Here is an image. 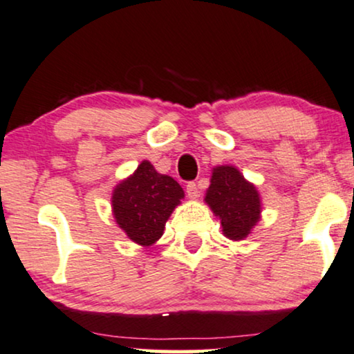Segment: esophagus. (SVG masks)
<instances>
[{"label":"esophagus","instance_id":"obj_1","mask_svg":"<svg viewBox=\"0 0 354 354\" xmlns=\"http://www.w3.org/2000/svg\"><path fill=\"white\" fill-rule=\"evenodd\" d=\"M186 192H187V198H189V199L198 198V196H199L198 183H194V181L187 183V185H186Z\"/></svg>","mask_w":354,"mask_h":354}]
</instances>
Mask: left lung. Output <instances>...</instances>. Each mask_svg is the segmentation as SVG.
Wrapping results in <instances>:
<instances>
[{"label":"left lung","mask_w":354,"mask_h":354,"mask_svg":"<svg viewBox=\"0 0 354 354\" xmlns=\"http://www.w3.org/2000/svg\"><path fill=\"white\" fill-rule=\"evenodd\" d=\"M205 203L221 218L222 232L230 240H243L261 217V199L257 187L230 165L212 169Z\"/></svg>","instance_id":"8db88e82"}]
</instances>
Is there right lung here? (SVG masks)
<instances>
[{"label": "right lung", "mask_w": 354, "mask_h": 354, "mask_svg": "<svg viewBox=\"0 0 354 354\" xmlns=\"http://www.w3.org/2000/svg\"><path fill=\"white\" fill-rule=\"evenodd\" d=\"M183 198L185 191L171 176L160 174L144 160L114 187L113 214L129 239L150 247L163 235L165 223Z\"/></svg>", "instance_id": "add662e5"}]
</instances>
